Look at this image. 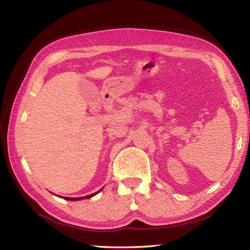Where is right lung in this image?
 Segmentation results:
<instances>
[{"label":"right lung","mask_w":250,"mask_h":250,"mask_svg":"<svg viewBox=\"0 0 250 250\" xmlns=\"http://www.w3.org/2000/svg\"><path fill=\"white\" fill-rule=\"evenodd\" d=\"M97 193H99V191H98V192H95V193H92V194H89V195H86V196H82V198H64V199H65V200H70V201H78V200H83V199L91 198V196L95 195Z\"/></svg>","instance_id":"right-lung-1"}]
</instances>
